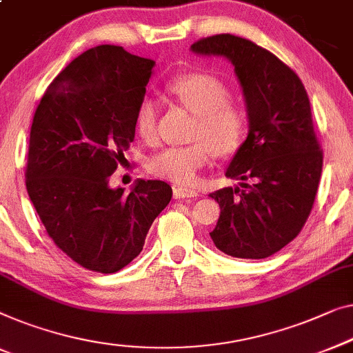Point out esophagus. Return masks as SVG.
<instances>
[{
    "label": "esophagus",
    "mask_w": 353,
    "mask_h": 353,
    "mask_svg": "<svg viewBox=\"0 0 353 353\" xmlns=\"http://www.w3.org/2000/svg\"><path fill=\"white\" fill-rule=\"evenodd\" d=\"M199 194H197V191H194V189L183 188V186L173 188V197L175 199H194Z\"/></svg>",
    "instance_id": "34e87169"
}]
</instances>
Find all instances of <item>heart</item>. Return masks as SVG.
Instances as JSON below:
<instances>
[{
  "label": "heart",
  "instance_id": "heart-1",
  "mask_svg": "<svg viewBox=\"0 0 353 353\" xmlns=\"http://www.w3.org/2000/svg\"><path fill=\"white\" fill-rule=\"evenodd\" d=\"M167 94L196 116L191 146L167 148L151 157L150 170L176 185H191L197 172L207 164L208 156L226 157L236 152L245 139V114L229 100L223 81L207 73H189L173 78ZM159 108L151 97H145L135 113V127L141 139H156Z\"/></svg>",
  "mask_w": 353,
  "mask_h": 353
}]
</instances>
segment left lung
<instances>
[{
  "label": "left lung",
  "mask_w": 353,
  "mask_h": 353,
  "mask_svg": "<svg viewBox=\"0 0 353 353\" xmlns=\"http://www.w3.org/2000/svg\"><path fill=\"white\" fill-rule=\"evenodd\" d=\"M191 50L232 63L248 117L247 139L226 168L239 186L210 194L221 208L210 237L229 256L268 258L301 232L319 189L323 154L307 92L293 70L248 39L214 34Z\"/></svg>",
  "instance_id": "1"
}]
</instances>
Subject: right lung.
<instances>
[{
	"label": "right lung",
	"instance_id": "add662e5",
	"mask_svg": "<svg viewBox=\"0 0 353 353\" xmlns=\"http://www.w3.org/2000/svg\"><path fill=\"white\" fill-rule=\"evenodd\" d=\"M154 65L119 46H97L60 71L33 116L30 201L54 243L95 272H117L139 256L172 199L165 181L137 180L129 194L110 186L135 139Z\"/></svg>",
	"mask_w": 353,
	"mask_h": 353
}]
</instances>
